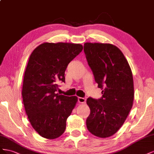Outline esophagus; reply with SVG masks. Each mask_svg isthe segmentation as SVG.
<instances>
[{
  "instance_id": "34e87169",
  "label": "esophagus",
  "mask_w": 154,
  "mask_h": 154,
  "mask_svg": "<svg viewBox=\"0 0 154 154\" xmlns=\"http://www.w3.org/2000/svg\"><path fill=\"white\" fill-rule=\"evenodd\" d=\"M78 102L80 103H85L86 102V98L85 97H78Z\"/></svg>"
}]
</instances>
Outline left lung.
I'll use <instances>...</instances> for the list:
<instances>
[{
  "mask_svg": "<svg viewBox=\"0 0 154 154\" xmlns=\"http://www.w3.org/2000/svg\"><path fill=\"white\" fill-rule=\"evenodd\" d=\"M84 52L103 94L98 99H87L90 108L87 128L99 137H110L123 125L132 107V73L123 54L116 46L86 42Z\"/></svg>",
  "mask_w": 154,
  "mask_h": 154,
  "instance_id": "left-lung-1",
  "label": "left lung"
}]
</instances>
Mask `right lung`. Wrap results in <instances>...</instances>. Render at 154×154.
Wrapping results in <instances>:
<instances>
[{
    "label": "right lung",
    "instance_id": "obj_1",
    "mask_svg": "<svg viewBox=\"0 0 154 154\" xmlns=\"http://www.w3.org/2000/svg\"><path fill=\"white\" fill-rule=\"evenodd\" d=\"M82 49L80 44L45 42L37 47L29 57L22 95L31 125L43 137L54 139L64 132L67 118L77 97L57 92L59 83L65 82L68 64Z\"/></svg>",
    "mask_w": 154,
    "mask_h": 154
}]
</instances>
